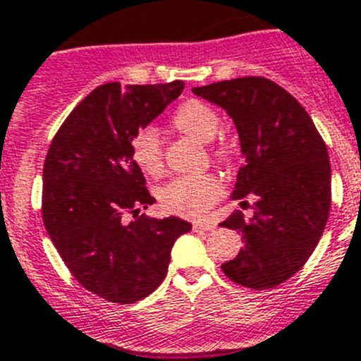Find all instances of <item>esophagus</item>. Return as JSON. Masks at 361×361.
Segmentation results:
<instances>
[{
  "instance_id": "1",
  "label": "esophagus",
  "mask_w": 361,
  "mask_h": 361,
  "mask_svg": "<svg viewBox=\"0 0 361 361\" xmlns=\"http://www.w3.org/2000/svg\"><path fill=\"white\" fill-rule=\"evenodd\" d=\"M216 226L213 222H195L193 224V229L195 231H215Z\"/></svg>"
}]
</instances>
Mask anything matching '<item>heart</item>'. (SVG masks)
<instances>
[{"instance_id": "1", "label": "heart", "mask_w": 361, "mask_h": 361, "mask_svg": "<svg viewBox=\"0 0 361 361\" xmlns=\"http://www.w3.org/2000/svg\"><path fill=\"white\" fill-rule=\"evenodd\" d=\"M175 128L202 142H212L220 130V116L209 104L190 99L175 110L171 119ZM132 159L146 175L157 177L162 173V148L159 132L153 126H141L130 141ZM216 161L228 162L233 155L229 142L220 141L213 148ZM222 195V184L213 175H184L175 177L161 190L164 209L183 216H200L212 208Z\"/></svg>"}]
</instances>
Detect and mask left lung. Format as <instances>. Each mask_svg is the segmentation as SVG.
Listing matches in <instances>:
<instances>
[{
  "label": "left lung",
  "instance_id": "left-lung-1",
  "mask_svg": "<svg viewBox=\"0 0 361 361\" xmlns=\"http://www.w3.org/2000/svg\"><path fill=\"white\" fill-rule=\"evenodd\" d=\"M193 94L224 108L237 126L244 162L231 197L255 200L250 222L237 212L220 224L242 233L244 242L222 271L244 288H276L304 267L325 229L327 146L304 106L271 79L237 78Z\"/></svg>",
  "mask_w": 361,
  "mask_h": 361
}]
</instances>
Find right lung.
Instances as JSON below:
<instances>
[{
	"label": "right lung",
	"mask_w": 361,
	"mask_h": 361,
	"mask_svg": "<svg viewBox=\"0 0 361 361\" xmlns=\"http://www.w3.org/2000/svg\"><path fill=\"white\" fill-rule=\"evenodd\" d=\"M183 88V81L97 86L70 111L44 159L41 212L49 237L73 279L114 304L155 291L175 240L191 229L178 216L139 215L155 199L130 152L133 133Z\"/></svg>",
	"instance_id": "obj_1"
}]
</instances>
